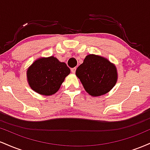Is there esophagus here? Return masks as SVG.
I'll list each match as a JSON object with an SVG mask.
<instances>
[{
	"instance_id": "obj_1",
	"label": "esophagus",
	"mask_w": 150,
	"mask_h": 150,
	"mask_svg": "<svg viewBox=\"0 0 150 150\" xmlns=\"http://www.w3.org/2000/svg\"><path fill=\"white\" fill-rule=\"evenodd\" d=\"M75 71H76V68H72V69H71L72 73L74 74L75 73Z\"/></svg>"
}]
</instances>
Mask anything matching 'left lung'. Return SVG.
I'll list each match as a JSON object with an SVG mask.
<instances>
[{
    "label": "left lung",
    "instance_id": "8db88e82",
    "mask_svg": "<svg viewBox=\"0 0 150 150\" xmlns=\"http://www.w3.org/2000/svg\"><path fill=\"white\" fill-rule=\"evenodd\" d=\"M75 74L86 92L94 97L110 92L118 80L115 64L106 58L95 54L87 55Z\"/></svg>",
    "mask_w": 150,
    "mask_h": 150
}]
</instances>
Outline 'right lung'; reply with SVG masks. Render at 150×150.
<instances>
[{
  "mask_svg": "<svg viewBox=\"0 0 150 150\" xmlns=\"http://www.w3.org/2000/svg\"><path fill=\"white\" fill-rule=\"evenodd\" d=\"M70 73L64 62L54 56L35 60L27 70V80L32 90L44 96L56 94L65 78Z\"/></svg>",
  "mask_w": 150,
  "mask_h": 150,
  "instance_id": "right-lung-1",
  "label": "right lung"
}]
</instances>
